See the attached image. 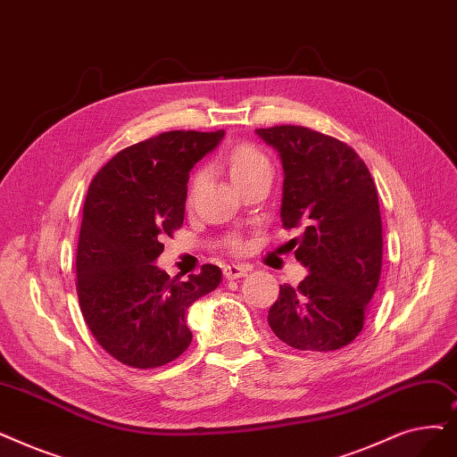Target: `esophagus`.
I'll return each instance as SVG.
<instances>
[{
    "label": "esophagus",
    "mask_w": 457,
    "mask_h": 457,
    "mask_svg": "<svg viewBox=\"0 0 457 457\" xmlns=\"http://www.w3.org/2000/svg\"><path fill=\"white\" fill-rule=\"evenodd\" d=\"M250 272L248 265H228L224 267V276L228 280H237V278H245Z\"/></svg>",
    "instance_id": "esophagus-1"
}]
</instances>
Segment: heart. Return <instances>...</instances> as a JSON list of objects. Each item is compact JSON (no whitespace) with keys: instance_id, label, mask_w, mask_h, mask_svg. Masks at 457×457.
I'll use <instances>...</instances> for the list:
<instances>
[{"instance_id":"heart-1","label":"heart","mask_w":457,"mask_h":457,"mask_svg":"<svg viewBox=\"0 0 457 457\" xmlns=\"http://www.w3.org/2000/svg\"><path fill=\"white\" fill-rule=\"evenodd\" d=\"M228 171H229V177L233 185H239L241 181L248 179V177L260 173V171H265V170H270V161L269 158L257 149L253 145H248V144H243V145H237L229 154H228ZM205 179L204 171H197L194 175V179L190 183V194H194L197 188L202 187ZM237 246V245H233Z\"/></svg>"}]
</instances>
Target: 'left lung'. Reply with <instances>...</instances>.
<instances>
[{
	"label": "left lung",
	"mask_w": 457,
	"mask_h": 457,
	"mask_svg": "<svg viewBox=\"0 0 457 457\" xmlns=\"http://www.w3.org/2000/svg\"><path fill=\"white\" fill-rule=\"evenodd\" d=\"M282 158V222L301 229L295 257L310 274L269 310V325L299 351H336L361 334L379 284L383 228L377 188L362 158L317 130L255 129Z\"/></svg>",
	"instance_id": "1"
}]
</instances>
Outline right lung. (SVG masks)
Instances as JSON below:
<instances>
[{
    "label": "right lung",
    "instance_id": "right-lung-1",
    "mask_svg": "<svg viewBox=\"0 0 457 457\" xmlns=\"http://www.w3.org/2000/svg\"><path fill=\"white\" fill-rule=\"evenodd\" d=\"M224 130H170L119 151L95 175L76 250L84 320L115 361L149 370L181 356L192 332L187 310L220 284L216 265L187 282L153 265L164 237L183 226L188 173Z\"/></svg>",
    "mask_w": 457,
    "mask_h": 457
}]
</instances>
